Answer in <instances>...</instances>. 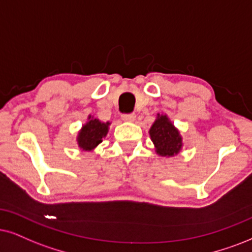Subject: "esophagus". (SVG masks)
<instances>
[{
  "instance_id": "esophagus-1",
  "label": "esophagus",
  "mask_w": 252,
  "mask_h": 252,
  "mask_svg": "<svg viewBox=\"0 0 252 252\" xmlns=\"http://www.w3.org/2000/svg\"><path fill=\"white\" fill-rule=\"evenodd\" d=\"M122 120L128 121V122H133L136 120V114L130 113V114H122Z\"/></svg>"
}]
</instances>
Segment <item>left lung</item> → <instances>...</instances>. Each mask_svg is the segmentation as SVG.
<instances>
[{"instance_id": "8db88e82", "label": "left lung", "mask_w": 252, "mask_h": 252, "mask_svg": "<svg viewBox=\"0 0 252 252\" xmlns=\"http://www.w3.org/2000/svg\"><path fill=\"white\" fill-rule=\"evenodd\" d=\"M150 136L156 145V151L160 156H173L181 148V137L173 124L166 116H158L154 126L150 129Z\"/></svg>"}]
</instances>
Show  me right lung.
<instances>
[{
  "label": "right lung",
  "mask_w": 252,
  "mask_h": 252,
  "mask_svg": "<svg viewBox=\"0 0 252 252\" xmlns=\"http://www.w3.org/2000/svg\"><path fill=\"white\" fill-rule=\"evenodd\" d=\"M109 123H101L98 120H91L84 126L79 133V146L84 150H92L102 142V138L107 135Z\"/></svg>",
  "instance_id": "1"
}]
</instances>
